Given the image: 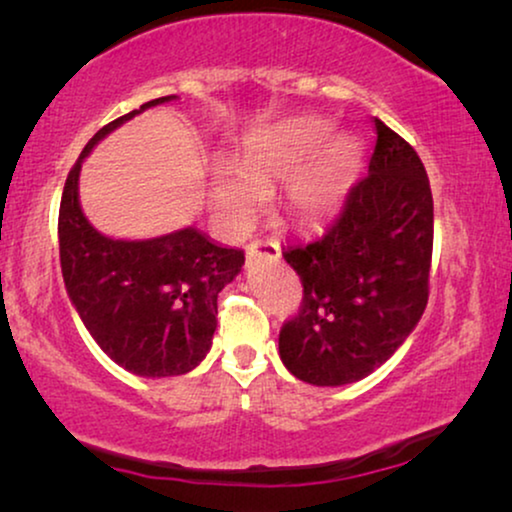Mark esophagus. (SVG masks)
Here are the masks:
<instances>
[{"label":"esophagus","mask_w":512,"mask_h":512,"mask_svg":"<svg viewBox=\"0 0 512 512\" xmlns=\"http://www.w3.org/2000/svg\"><path fill=\"white\" fill-rule=\"evenodd\" d=\"M282 256V249L275 240H256L247 247V263L261 261V258H270V261H277Z\"/></svg>","instance_id":"34e87169"}]
</instances>
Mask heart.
I'll return each mask as SVG.
<instances>
[{"mask_svg": "<svg viewBox=\"0 0 512 512\" xmlns=\"http://www.w3.org/2000/svg\"><path fill=\"white\" fill-rule=\"evenodd\" d=\"M326 118H291L247 137L237 172L219 170L212 200L233 230H244L270 195L286 180L282 205L305 230L326 226L340 214L361 170L363 149L352 135L331 136Z\"/></svg>", "mask_w": 512, "mask_h": 512, "instance_id": "heart-1", "label": "heart"}]
</instances>
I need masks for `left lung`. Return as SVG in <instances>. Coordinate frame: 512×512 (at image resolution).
<instances>
[{"label":"left lung","mask_w":512,"mask_h":512,"mask_svg":"<svg viewBox=\"0 0 512 512\" xmlns=\"http://www.w3.org/2000/svg\"><path fill=\"white\" fill-rule=\"evenodd\" d=\"M368 174L324 237L284 251L303 305L279 331V356L314 387L380 368L415 331L429 300L433 198L417 151L375 118Z\"/></svg>","instance_id":"obj_1"}]
</instances>
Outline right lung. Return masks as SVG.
Here are the masks:
<instances>
[{"instance_id": "1", "label": "right lung", "mask_w": 512, "mask_h": 512, "mask_svg": "<svg viewBox=\"0 0 512 512\" xmlns=\"http://www.w3.org/2000/svg\"><path fill=\"white\" fill-rule=\"evenodd\" d=\"M177 95L158 97L102 130L67 174L60 200V265L67 296L104 354L139 377L191 373L216 331V298L240 275L242 249L188 226L151 240H114L95 230L79 202L81 163L109 132Z\"/></svg>"}]
</instances>
